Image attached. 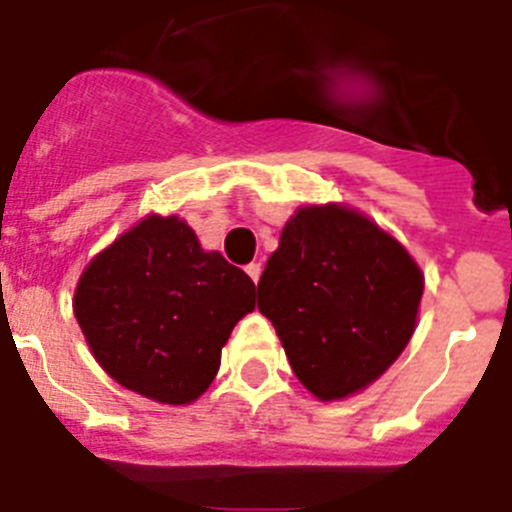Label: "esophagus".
I'll return each instance as SVG.
<instances>
[{
  "mask_svg": "<svg viewBox=\"0 0 512 512\" xmlns=\"http://www.w3.org/2000/svg\"><path fill=\"white\" fill-rule=\"evenodd\" d=\"M244 270H247V275H250V278H252V281H260V275H262V265H260V262H250V265H247V268H244Z\"/></svg>",
  "mask_w": 512,
  "mask_h": 512,
  "instance_id": "obj_1",
  "label": "esophagus"
}]
</instances>
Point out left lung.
<instances>
[{
	"mask_svg": "<svg viewBox=\"0 0 512 512\" xmlns=\"http://www.w3.org/2000/svg\"><path fill=\"white\" fill-rule=\"evenodd\" d=\"M422 299L410 252L353 208L296 211L257 283L296 379L322 402L379 379L407 348Z\"/></svg>",
	"mask_w": 512,
	"mask_h": 512,
	"instance_id": "1",
	"label": "left lung"
}]
</instances>
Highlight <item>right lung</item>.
Wrapping results in <instances>:
<instances>
[{
  "label": "right lung",
  "mask_w": 512,
  "mask_h": 512,
  "mask_svg": "<svg viewBox=\"0 0 512 512\" xmlns=\"http://www.w3.org/2000/svg\"><path fill=\"white\" fill-rule=\"evenodd\" d=\"M255 283L177 216H146L84 268L74 317L105 371L162 404H188L216 379Z\"/></svg>",
  "instance_id": "right-lung-1"
}]
</instances>
